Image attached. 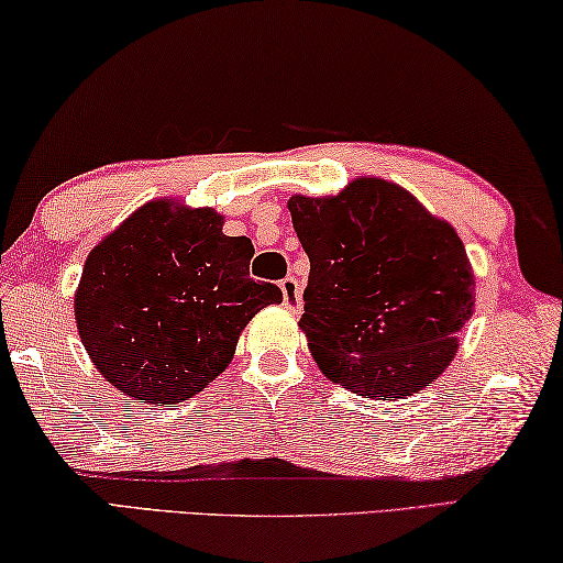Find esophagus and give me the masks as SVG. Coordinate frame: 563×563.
<instances>
[{
  "label": "esophagus",
  "instance_id": "1",
  "mask_svg": "<svg viewBox=\"0 0 563 563\" xmlns=\"http://www.w3.org/2000/svg\"><path fill=\"white\" fill-rule=\"evenodd\" d=\"M282 294H284V309L289 311H299L301 309V287L299 282L294 279V276H287V279H282Z\"/></svg>",
  "mask_w": 563,
  "mask_h": 563
}]
</instances>
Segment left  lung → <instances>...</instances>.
Instances as JSON below:
<instances>
[{
    "label": "left lung",
    "mask_w": 563,
    "mask_h": 563,
    "mask_svg": "<svg viewBox=\"0 0 563 563\" xmlns=\"http://www.w3.org/2000/svg\"><path fill=\"white\" fill-rule=\"evenodd\" d=\"M309 284L299 327L331 382L396 401L429 386L474 314V272L454 227L399 184L354 179L336 197H291Z\"/></svg>",
    "instance_id": "1"
}]
</instances>
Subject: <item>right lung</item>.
I'll list each match as a JSON object with an SVG mask.
<instances>
[{"label":"right lung","mask_w":563,"mask_h":563,"mask_svg":"<svg viewBox=\"0 0 563 563\" xmlns=\"http://www.w3.org/2000/svg\"><path fill=\"white\" fill-rule=\"evenodd\" d=\"M214 209L156 199L91 249L74 319L104 379L132 399L179 404L232 362L256 311L282 289L249 279L254 246Z\"/></svg>","instance_id":"right-lung-1"}]
</instances>
